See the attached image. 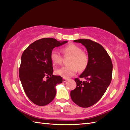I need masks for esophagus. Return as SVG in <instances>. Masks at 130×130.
<instances>
[{
	"instance_id": "1",
	"label": "esophagus",
	"mask_w": 130,
	"mask_h": 130,
	"mask_svg": "<svg viewBox=\"0 0 130 130\" xmlns=\"http://www.w3.org/2000/svg\"><path fill=\"white\" fill-rule=\"evenodd\" d=\"M67 80H68V79L66 78H63V79H62L63 82H66V81H67Z\"/></svg>"
}]
</instances>
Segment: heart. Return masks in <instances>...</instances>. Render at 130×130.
<instances>
[{
	"label": "heart",
	"instance_id": "heart-1",
	"mask_svg": "<svg viewBox=\"0 0 130 130\" xmlns=\"http://www.w3.org/2000/svg\"><path fill=\"white\" fill-rule=\"evenodd\" d=\"M65 56H72L69 61V65L57 69L56 73L64 78H69L74 76L78 71L82 72L86 69L89 63V57L81 48L73 43L69 44L62 49ZM50 60L54 65H61L62 62V57L56 50H52L50 53Z\"/></svg>",
	"mask_w": 130,
	"mask_h": 130
}]
</instances>
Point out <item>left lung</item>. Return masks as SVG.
Returning <instances> with one entry per match:
<instances>
[{
    "label": "left lung",
    "mask_w": 130,
    "mask_h": 130,
    "mask_svg": "<svg viewBox=\"0 0 130 130\" xmlns=\"http://www.w3.org/2000/svg\"><path fill=\"white\" fill-rule=\"evenodd\" d=\"M87 48L89 57L87 68L75 80L77 86L70 92L73 102L78 106H92L102 98L111 83L112 76V63L106 50L100 44L88 39L74 40Z\"/></svg>",
    "instance_id": "left-lung-1"
}]
</instances>
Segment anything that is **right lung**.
<instances>
[{
    "label": "right lung",
    "mask_w": 130,
    "mask_h": 130,
    "mask_svg": "<svg viewBox=\"0 0 130 130\" xmlns=\"http://www.w3.org/2000/svg\"><path fill=\"white\" fill-rule=\"evenodd\" d=\"M67 42L44 38L30 44L24 50L19 70V78L26 95L35 104L46 105L56 96L55 87L62 82V78L53 74L50 53L54 47Z\"/></svg>",
    "instance_id": "obj_1"
}]
</instances>
